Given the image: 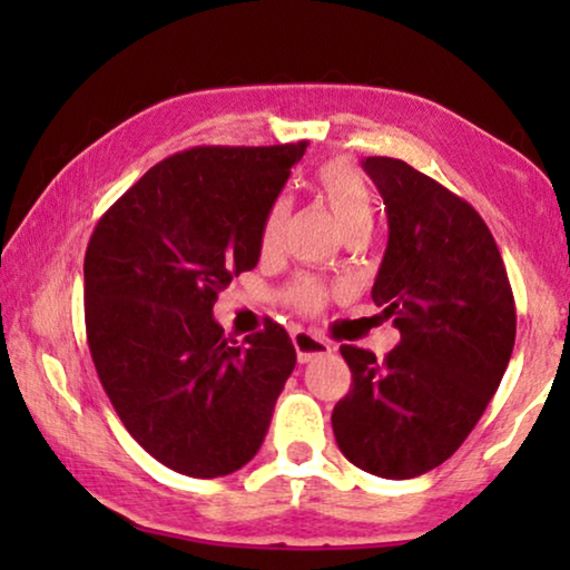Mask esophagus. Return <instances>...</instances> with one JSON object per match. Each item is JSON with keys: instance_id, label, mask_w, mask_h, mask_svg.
Returning <instances> with one entry per match:
<instances>
[{"instance_id": "34e87169", "label": "esophagus", "mask_w": 570, "mask_h": 570, "mask_svg": "<svg viewBox=\"0 0 570 570\" xmlns=\"http://www.w3.org/2000/svg\"><path fill=\"white\" fill-rule=\"evenodd\" d=\"M293 345H295V353H298L301 363H308L318 355H330L332 353L330 342H326L324 337H318V334H311V332H303V330L293 334Z\"/></svg>"}]
</instances>
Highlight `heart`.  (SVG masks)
<instances>
[{
	"label": "heart",
	"mask_w": 570,
	"mask_h": 570,
	"mask_svg": "<svg viewBox=\"0 0 570 570\" xmlns=\"http://www.w3.org/2000/svg\"><path fill=\"white\" fill-rule=\"evenodd\" d=\"M316 191L326 205H330L334 220L342 230L361 228V225H371L373 217V205H371V191L365 186L363 176L357 174L353 166L342 160H332L316 170ZM287 217H291V197L287 194H279V197L272 199L267 207V215L262 220V248L269 252V248H277L279 240L285 236ZM330 298V291L318 283L314 277H298L295 283L287 285L285 301L291 303L293 308L306 311V314H314Z\"/></svg>",
	"instance_id": "1"
}]
</instances>
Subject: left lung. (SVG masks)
<instances>
[{"instance_id": "left-lung-1", "label": "left lung", "mask_w": 570, "mask_h": 570, "mask_svg": "<svg viewBox=\"0 0 570 570\" xmlns=\"http://www.w3.org/2000/svg\"><path fill=\"white\" fill-rule=\"evenodd\" d=\"M389 244L371 298L400 345L376 361L342 345L353 386L334 439L363 472L407 480L462 446L493 400L517 340V306L493 233L470 202L396 158H365Z\"/></svg>"}]
</instances>
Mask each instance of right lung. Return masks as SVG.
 Returning <instances> with one entry per match:
<instances>
[{"instance_id":"1","label":"right lung","mask_w":570,"mask_h":570,"mask_svg":"<svg viewBox=\"0 0 570 570\" xmlns=\"http://www.w3.org/2000/svg\"><path fill=\"white\" fill-rule=\"evenodd\" d=\"M306 142L191 147L108 207L85 252V330L116 415L147 454L189 478L252 462L295 368L287 332L233 340L213 306L256 267L262 220Z\"/></svg>"}]
</instances>
